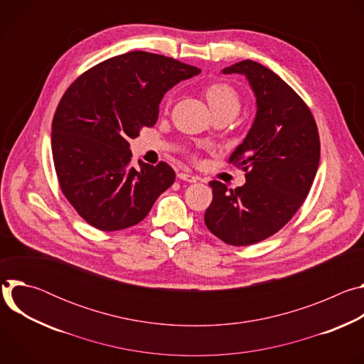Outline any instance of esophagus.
Masks as SVG:
<instances>
[{
  "mask_svg": "<svg viewBox=\"0 0 364 364\" xmlns=\"http://www.w3.org/2000/svg\"><path fill=\"white\" fill-rule=\"evenodd\" d=\"M177 177L180 180H183V181H187V183H196L197 181V177H194V176H191L188 173H178Z\"/></svg>",
  "mask_w": 364,
  "mask_h": 364,
  "instance_id": "34e87169",
  "label": "esophagus"
}]
</instances>
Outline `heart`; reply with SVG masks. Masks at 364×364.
I'll list each match as a JSON object with an SVG mask.
<instances>
[{
    "label": "heart",
    "instance_id": "obj_1",
    "mask_svg": "<svg viewBox=\"0 0 364 364\" xmlns=\"http://www.w3.org/2000/svg\"><path fill=\"white\" fill-rule=\"evenodd\" d=\"M204 96L209 102L213 114L230 111L237 114L240 109V97L237 92L226 83H212L204 89Z\"/></svg>",
    "mask_w": 364,
    "mask_h": 364
}]
</instances>
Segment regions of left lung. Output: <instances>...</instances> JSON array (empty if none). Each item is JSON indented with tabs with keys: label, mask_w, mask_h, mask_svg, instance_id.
<instances>
[{
	"label": "left lung",
	"mask_w": 364,
	"mask_h": 364,
	"mask_svg": "<svg viewBox=\"0 0 364 364\" xmlns=\"http://www.w3.org/2000/svg\"><path fill=\"white\" fill-rule=\"evenodd\" d=\"M225 75H243L256 97V117L229 163L246 174L242 187L210 181L204 223L228 245L247 246L282 229L306 198L320 163L316 119L298 93L277 73L252 60Z\"/></svg>",
	"instance_id": "8db88e82"
}]
</instances>
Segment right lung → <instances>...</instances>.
Here are the masks:
<instances>
[{
    "mask_svg": "<svg viewBox=\"0 0 364 364\" xmlns=\"http://www.w3.org/2000/svg\"><path fill=\"white\" fill-rule=\"evenodd\" d=\"M198 68L148 51H129L80 75L51 124V152L65 197L90 226L114 232L139 223L176 180L164 161L131 164L129 139L159 119L167 90Z\"/></svg>",
    "mask_w": 364,
    "mask_h": 364,
    "instance_id": "add662e5",
    "label": "right lung"
}]
</instances>
